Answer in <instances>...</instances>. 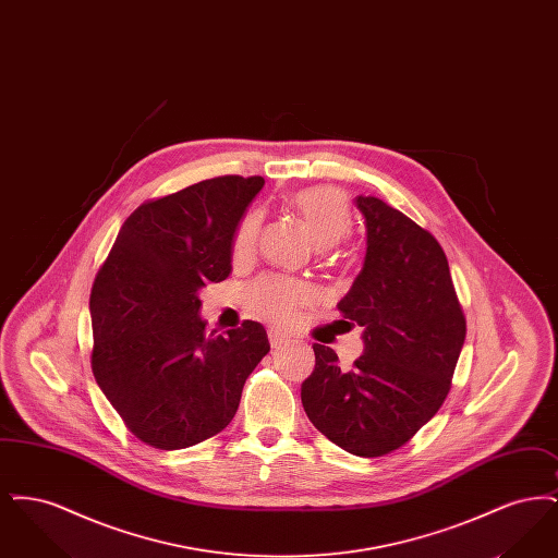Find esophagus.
I'll use <instances>...</instances> for the list:
<instances>
[{"label": "esophagus", "mask_w": 558, "mask_h": 558, "mask_svg": "<svg viewBox=\"0 0 558 558\" xmlns=\"http://www.w3.org/2000/svg\"><path fill=\"white\" fill-rule=\"evenodd\" d=\"M284 343H287V337H282V335L276 332V330H269V345L282 347Z\"/></svg>", "instance_id": "obj_1"}]
</instances>
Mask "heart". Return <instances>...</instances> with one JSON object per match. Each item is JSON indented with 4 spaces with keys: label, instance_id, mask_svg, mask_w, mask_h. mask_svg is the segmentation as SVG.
<instances>
[{
    "label": "heart",
    "instance_id": "1",
    "mask_svg": "<svg viewBox=\"0 0 558 558\" xmlns=\"http://www.w3.org/2000/svg\"><path fill=\"white\" fill-rule=\"evenodd\" d=\"M299 211L305 217L312 236L319 244H330L332 240L343 236L349 228V215L341 196L332 190H310L296 198ZM259 234V217L248 215L242 219L239 232L234 236V255L246 257L253 253ZM312 299V292L301 282L289 278L269 276L255 282L246 291L248 305L262 316L276 322H291L301 307H305Z\"/></svg>",
    "mask_w": 558,
    "mask_h": 558
}]
</instances>
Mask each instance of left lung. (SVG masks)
Listing matches in <instances>:
<instances>
[{
  "instance_id": "1",
  "label": "left lung",
  "mask_w": 558,
  "mask_h": 558,
  "mask_svg": "<svg viewBox=\"0 0 558 558\" xmlns=\"http://www.w3.org/2000/svg\"><path fill=\"white\" fill-rule=\"evenodd\" d=\"M355 205L366 257L337 307L343 332L362 328L364 353L345 371L330 347L316 343L301 401L322 435L372 458L401 448L441 408L466 319L439 242L376 196Z\"/></svg>"
}]
</instances>
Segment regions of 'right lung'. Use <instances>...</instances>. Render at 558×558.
<instances>
[{"instance_id": "1", "label": "right lung", "mask_w": 558, "mask_h": 558, "mask_svg": "<svg viewBox=\"0 0 558 558\" xmlns=\"http://www.w3.org/2000/svg\"><path fill=\"white\" fill-rule=\"evenodd\" d=\"M264 178L223 175L137 207L100 267L92 296V371L135 437L182 450L223 430L266 328L207 332L198 292L232 271L240 219Z\"/></svg>"}]
</instances>
